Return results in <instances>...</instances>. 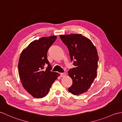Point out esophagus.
<instances>
[{
	"mask_svg": "<svg viewBox=\"0 0 122 122\" xmlns=\"http://www.w3.org/2000/svg\"><path fill=\"white\" fill-rule=\"evenodd\" d=\"M66 74L65 73H61L60 74V76L61 77H65L66 76Z\"/></svg>",
	"mask_w": 122,
	"mask_h": 122,
	"instance_id": "obj_1",
	"label": "esophagus"
}]
</instances>
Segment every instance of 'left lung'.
<instances>
[{
  "label": "left lung",
  "instance_id": "1",
  "mask_svg": "<svg viewBox=\"0 0 122 122\" xmlns=\"http://www.w3.org/2000/svg\"><path fill=\"white\" fill-rule=\"evenodd\" d=\"M67 47L71 61L75 67L69 69L68 75L73 84L68 91L79 95L87 91L97 76L98 56L96 47L90 39L81 34L60 35Z\"/></svg>",
  "mask_w": 122,
  "mask_h": 122
}]
</instances>
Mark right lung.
<instances>
[{"label": "right lung", "instance_id": "obj_1", "mask_svg": "<svg viewBox=\"0 0 122 122\" xmlns=\"http://www.w3.org/2000/svg\"><path fill=\"white\" fill-rule=\"evenodd\" d=\"M57 37H44L36 40L22 51L18 62V73L24 88L35 98H42L48 94L54 81L59 74L52 68L47 53ZM46 64L48 66L44 69Z\"/></svg>", "mask_w": 122, "mask_h": 122}]
</instances>
